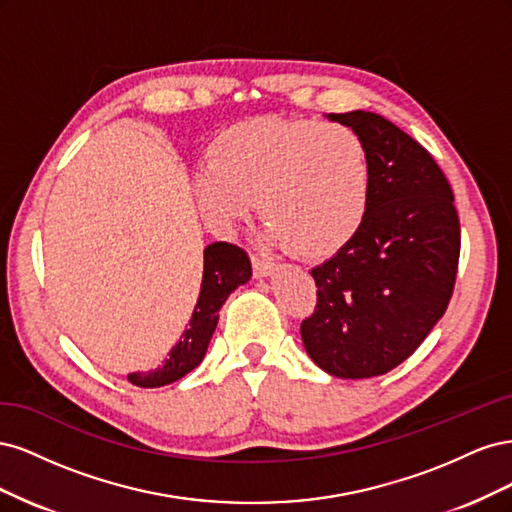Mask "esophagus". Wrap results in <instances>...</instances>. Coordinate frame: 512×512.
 I'll return each mask as SVG.
<instances>
[{"label":"esophagus","instance_id":"1","mask_svg":"<svg viewBox=\"0 0 512 512\" xmlns=\"http://www.w3.org/2000/svg\"><path fill=\"white\" fill-rule=\"evenodd\" d=\"M252 267H254V275L256 277H267V275H271L277 269L271 260H265V258H260V256H252Z\"/></svg>","mask_w":512,"mask_h":512}]
</instances>
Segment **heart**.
Wrapping results in <instances>:
<instances>
[{"instance_id":"1","label":"heart","mask_w":512,"mask_h":512,"mask_svg":"<svg viewBox=\"0 0 512 512\" xmlns=\"http://www.w3.org/2000/svg\"><path fill=\"white\" fill-rule=\"evenodd\" d=\"M203 218L230 230L258 207L269 239L301 258H324L354 239L369 209L371 164L344 123L256 117L226 128L194 177Z\"/></svg>"}]
</instances>
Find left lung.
Listing matches in <instances>:
<instances>
[{"instance_id": "1", "label": "left lung", "mask_w": 512, "mask_h": 512, "mask_svg": "<svg viewBox=\"0 0 512 512\" xmlns=\"http://www.w3.org/2000/svg\"><path fill=\"white\" fill-rule=\"evenodd\" d=\"M363 138L371 164L361 230L312 269L316 309L301 322L312 361L335 378H374L423 344L453 297L461 228L431 153L382 115L331 113Z\"/></svg>"}]
</instances>
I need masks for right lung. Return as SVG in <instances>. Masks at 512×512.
<instances>
[{"label": "right lung", "instance_id": "1", "mask_svg": "<svg viewBox=\"0 0 512 512\" xmlns=\"http://www.w3.org/2000/svg\"><path fill=\"white\" fill-rule=\"evenodd\" d=\"M252 277V262L241 247L218 241L205 247L203 284H200L198 301L194 305L190 327L181 333L175 348L168 352L164 363L151 371H136L128 380L143 389H156L170 382H177L200 365L211 342V335L218 327L220 307L232 290H237Z\"/></svg>", "mask_w": 512, "mask_h": 512}]
</instances>
